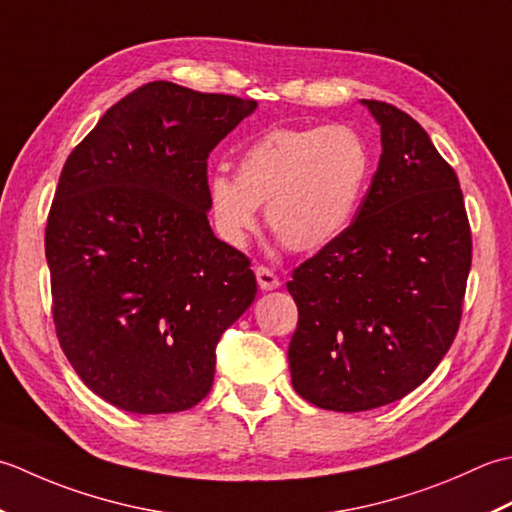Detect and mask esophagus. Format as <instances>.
I'll return each mask as SVG.
<instances>
[{
  "instance_id": "34e87169",
  "label": "esophagus",
  "mask_w": 512,
  "mask_h": 512,
  "mask_svg": "<svg viewBox=\"0 0 512 512\" xmlns=\"http://www.w3.org/2000/svg\"><path fill=\"white\" fill-rule=\"evenodd\" d=\"M256 280H258V287L263 291H271V289L280 287L278 276L269 267H256Z\"/></svg>"
}]
</instances>
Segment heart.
I'll use <instances>...</instances> for the list:
<instances>
[{"label":"heart","instance_id":"heart-1","mask_svg":"<svg viewBox=\"0 0 512 512\" xmlns=\"http://www.w3.org/2000/svg\"><path fill=\"white\" fill-rule=\"evenodd\" d=\"M369 174V145L349 125L274 128L238 154L236 176H207V207L229 245L245 243L265 205L267 225L289 249L318 252L347 232Z\"/></svg>","mask_w":512,"mask_h":512}]
</instances>
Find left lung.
I'll return each instance as SVG.
<instances>
[{
	"mask_svg": "<svg viewBox=\"0 0 512 512\" xmlns=\"http://www.w3.org/2000/svg\"><path fill=\"white\" fill-rule=\"evenodd\" d=\"M362 106L382 139L369 192L347 232L287 283L291 384L340 413L391 404L435 371L460 327L473 249L460 181L429 134L391 103Z\"/></svg>",
	"mask_w": 512,
	"mask_h": 512,
	"instance_id": "1",
	"label": "left lung"
}]
</instances>
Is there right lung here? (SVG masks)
Returning <instances> with one entry per match:
<instances>
[{"label": "right lung", "instance_id": "1", "mask_svg": "<svg viewBox=\"0 0 512 512\" xmlns=\"http://www.w3.org/2000/svg\"><path fill=\"white\" fill-rule=\"evenodd\" d=\"M252 99L145 83L70 152L46 225L52 318L83 384L130 413L192 409L256 298L207 221V156Z\"/></svg>", "mask_w": 512, "mask_h": 512}]
</instances>
